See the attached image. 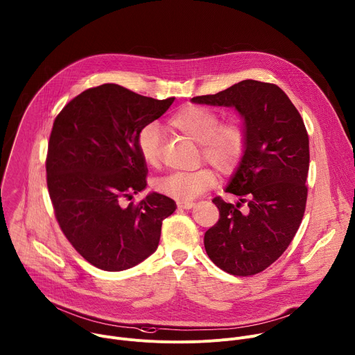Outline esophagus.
I'll return each instance as SVG.
<instances>
[{
  "instance_id": "esophagus-1",
  "label": "esophagus",
  "mask_w": 355,
  "mask_h": 355,
  "mask_svg": "<svg viewBox=\"0 0 355 355\" xmlns=\"http://www.w3.org/2000/svg\"><path fill=\"white\" fill-rule=\"evenodd\" d=\"M177 207L180 209H191L195 207L193 202H189V200H177Z\"/></svg>"
}]
</instances>
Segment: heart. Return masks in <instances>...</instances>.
<instances>
[{
    "mask_svg": "<svg viewBox=\"0 0 355 355\" xmlns=\"http://www.w3.org/2000/svg\"><path fill=\"white\" fill-rule=\"evenodd\" d=\"M168 125L199 143V162L212 164L219 173L230 174L243 162L248 147V129L239 116L220 121L211 107L185 105L168 119ZM137 148L143 162L157 167L162 159V133L157 125L147 123L137 133ZM216 171L202 167L192 173H173L157 180L153 188L177 200H189L215 187Z\"/></svg>",
    "mask_w": 355,
    "mask_h": 355,
    "instance_id": "b5f03b06",
    "label": "heart"
}]
</instances>
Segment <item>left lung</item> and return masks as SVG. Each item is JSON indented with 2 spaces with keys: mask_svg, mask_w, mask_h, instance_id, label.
Returning a JSON list of instances; mask_svg holds the SVG:
<instances>
[{
  "mask_svg": "<svg viewBox=\"0 0 355 355\" xmlns=\"http://www.w3.org/2000/svg\"><path fill=\"white\" fill-rule=\"evenodd\" d=\"M192 103L234 107L247 125L245 156L226 188L240 202L212 199L219 220L207 230L204 244L220 270L237 277L259 274L282 256L305 214V123L288 95L271 83L244 80L214 95L193 96Z\"/></svg>",
  "mask_w": 355,
  "mask_h": 355,
  "instance_id": "8db88e82",
  "label": "left lung"
}]
</instances>
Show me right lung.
<instances>
[{
	"instance_id": "1",
	"label": "right lung",
	"mask_w": 355,
	"mask_h": 355,
	"mask_svg": "<svg viewBox=\"0 0 355 355\" xmlns=\"http://www.w3.org/2000/svg\"><path fill=\"white\" fill-rule=\"evenodd\" d=\"M175 98L155 99L118 84L88 88L56 116L46 156V181L56 220L77 252L96 268L123 271L156 251L175 202L150 193L139 130L159 119Z\"/></svg>"
}]
</instances>
